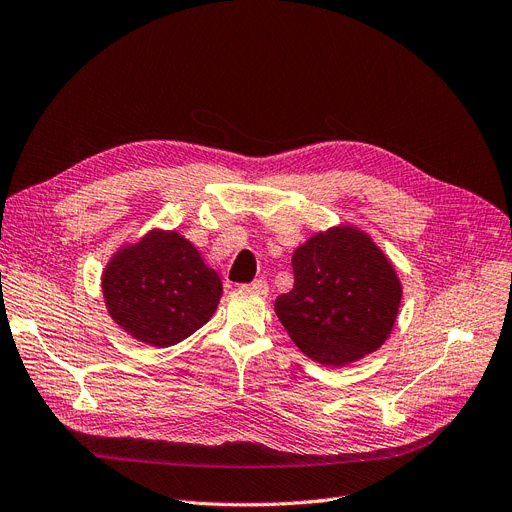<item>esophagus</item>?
<instances>
[{"instance_id": "esophagus-1", "label": "esophagus", "mask_w": 512, "mask_h": 512, "mask_svg": "<svg viewBox=\"0 0 512 512\" xmlns=\"http://www.w3.org/2000/svg\"><path fill=\"white\" fill-rule=\"evenodd\" d=\"M244 288H249V291H253V293H257V295H268V291H270V286H268V282L265 280H253L251 284H247Z\"/></svg>"}]
</instances>
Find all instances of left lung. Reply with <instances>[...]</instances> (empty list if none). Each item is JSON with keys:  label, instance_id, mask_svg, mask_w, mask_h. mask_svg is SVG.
Segmentation results:
<instances>
[{"label": "left lung", "instance_id": "1", "mask_svg": "<svg viewBox=\"0 0 512 512\" xmlns=\"http://www.w3.org/2000/svg\"><path fill=\"white\" fill-rule=\"evenodd\" d=\"M293 272V291L274 309L307 358L347 366L387 341L404 288L364 230L332 226L307 238L293 253Z\"/></svg>", "mask_w": 512, "mask_h": 512}]
</instances>
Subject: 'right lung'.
I'll return each instance as SVG.
<instances>
[{
    "label": "right lung",
    "mask_w": 512,
    "mask_h": 512,
    "mask_svg": "<svg viewBox=\"0 0 512 512\" xmlns=\"http://www.w3.org/2000/svg\"><path fill=\"white\" fill-rule=\"evenodd\" d=\"M221 293L217 272L175 230L154 228L123 244L102 272L110 318L129 337L152 347H171L205 326Z\"/></svg>",
    "instance_id": "add662e5"
}]
</instances>
